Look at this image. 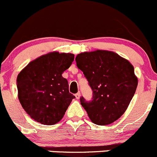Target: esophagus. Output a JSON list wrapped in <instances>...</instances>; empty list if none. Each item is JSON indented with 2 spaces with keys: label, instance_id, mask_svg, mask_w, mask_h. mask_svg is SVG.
<instances>
[{
  "label": "esophagus",
  "instance_id": "34e87169",
  "mask_svg": "<svg viewBox=\"0 0 157 157\" xmlns=\"http://www.w3.org/2000/svg\"><path fill=\"white\" fill-rule=\"evenodd\" d=\"M75 97H76V98H77V99L80 98V92H78V93L76 94Z\"/></svg>",
  "mask_w": 157,
  "mask_h": 157
}]
</instances>
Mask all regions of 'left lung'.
I'll return each instance as SVG.
<instances>
[{
	"instance_id": "1",
	"label": "left lung",
	"mask_w": 157,
	"mask_h": 157,
	"mask_svg": "<svg viewBox=\"0 0 157 157\" xmlns=\"http://www.w3.org/2000/svg\"><path fill=\"white\" fill-rule=\"evenodd\" d=\"M77 66L93 90V99L80 104L96 125H107L125 113L138 85L130 62L112 51L84 52L76 57Z\"/></svg>"
}]
</instances>
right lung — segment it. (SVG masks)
Listing matches in <instances>:
<instances>
[{
    "label": "right lung",
    "instance_id": "right-lung-1",
    "mask_svg": "<svg viewBox=\"0 0 157 157\" xmlns=\"http://www.w3.org/2000/svg\"><path fill=\"white\" fill-rule=\"evenodd\" d=\"M74 55L51 52L31 61L17 77V97L28 115L42 125L56 124L75 96L69 92L63 73Z\"/></svg>",
    "mask_w": 157,
    "mask_h": 157
}]
</instances>
